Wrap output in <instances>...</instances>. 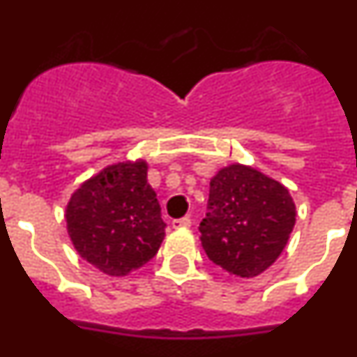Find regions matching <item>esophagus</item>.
<instances>
[{
  "mask_svg": "<svg viewBox=\"0 0 357 357\" xmlns=\"http://www.w3.org/2000/svg\"><path fill=\"white\" fill-rule=\"evenodd\" d=\"M172 227H173V229H188V227H191V220H189V218H181V220H173Z\"/></svg>",
  "mask_w": 357,
  "mask_h": 357,
  "instance_id": "obj_1",
  "label": "esophagus"
}]
</instances>
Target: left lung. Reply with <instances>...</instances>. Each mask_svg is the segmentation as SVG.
<instances>
[{
	"instance_id": "8db88e82",
	"label": "left lung",
	"mask_w": 357,
	"mask_h": 357,
	"mask_svg": "<svg viewBox=\"0 0 357 357\" xmlns=\"http://www.w3.org/2000/svg\"><path fill=\"white\" fill-rule=\"evenodd\" d=\"M296 220L288 188L259 169L229 164L211 178L202 247L214 264L236 277L259 275L277 261Z\"/></svg>"
}]
</instances>
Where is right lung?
<instances>
[{
	"instance_id": "right-lung-1",
	"label": "right lung",
	"mask_w": 357,
	"mask_h": 357,
	"mask_svg": "<svg viewBox=\"0 0 357 357\" xmlns=\"http://www.w3.org/2000/svg\"><path fill=\"white\" fill-rule=\"evenodd\" d=\"M146 160L110 164L71 195L68 234L82 259L110 277H125L157 254L166 223L146 178Z\"/></svg>"
}]
</instances>
